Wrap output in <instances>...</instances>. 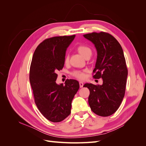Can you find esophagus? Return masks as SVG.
<instances>
[{
  "label": "esophagus",
  "mask_w": 146,
  "mask_h": 146,
  "mask_svg": "<svg viewBox=\"0 0 146 146\" xmlns=\"http://www.w3.org/2000/svg\"><path fill=\"white\" fill-rule=\"evenodd\" d=\"M79 85H80V88H82V87L83 86V85H84V84H83V82H79Z\"/></svg>",
  "instance_id": "obj_1"
}]
</instances>
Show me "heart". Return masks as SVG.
<instances>
[{
	"label": "heart",
	"mask_w": 146,
	"mask_h": 146,
	"mask_svg": "<svg viewBox=\"0 0 146 146\" xmlns=\"http://www.w3.org/2000/svg\"><path fill=\"white\" fill-rule=\"evenodd\" d=\"M77 50L79 52L82 56H83L84 58H85L87 56H90L92 54V50L91 49V48H90L89 47H88L86 46H79L77 48ZM69 61V57L67 55L65 57L64 59V61L65 63H68ZM74 76L79 78V79H83L85 77V75L84 72H82V71H76L73 73Z\"/></svg>",
	"instance_id": "b5f03b06"
}]
</instances>
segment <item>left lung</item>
<instances>
[{"label": "left lung", "instance_id": "1", "mask_svg": "<svg viewBox=\"0 0 146 146\" xmlns=\"http://www.w3.org/2000/svg\"><path fill=\"white\" fill-rule=\"evenodd\" d=\"M94 45L97 59L93 72L103 84L85 83L90 91L88 103L91 110L100 116H108L119 108L125 94L128 70L122 48L112 35L105 32L83 35Z\"/></svg>", "mask_w": 146, "mask_h": 146}]
</instances>
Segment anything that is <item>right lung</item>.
I'll use <instances>...</instances> for the list:
<instances>
[{"mask_svg":"<svg viewBox=\"0 0 146 146\" xmlns=\"http://www.w3.org/2000/svg\"><path fill=\"white\" fill-rule=\"evenodd\" d=\"M76 35L55 36L42 42L35 50L30 69V82L39 111L48 121L59 122L70 113L79 83L68 80L57 84L56 72L64 64L66 51Z\"/></svg>","mask_w":146,"mask_h":146,"instance_id":"add662e5","label":"right lung"}]
</instances>
